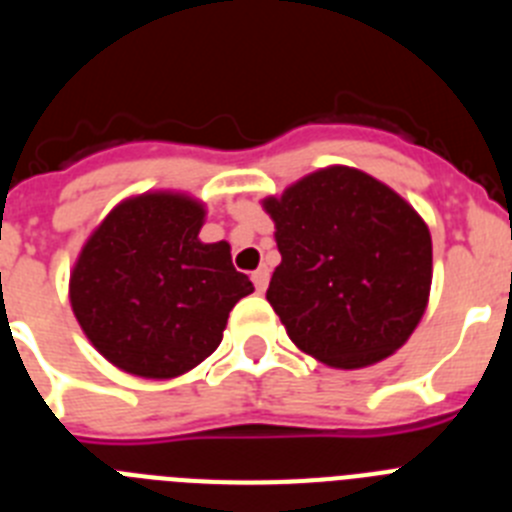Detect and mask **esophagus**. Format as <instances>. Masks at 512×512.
<instances>
[{
  "label": "esophagus",
  "mask_w": 512,
  "mask_h": 512,
  "mask_svg": "<svg viewBox=\"0 0 512 512\" xmlns=\"http://www.w3.org/2000/svg\"><path fill=\"white\" fill-rule=\"evenodd\" d=\"M251 279H253V287H256V292H264V289L269 287V269H266V266H261V269L253 271Z\"/></svg>",
  "instance_id": "34e87169"
}]
</instances>
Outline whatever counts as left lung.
Instances as JSON below:
<instances>
[{"mask_svg":"<svg viewBox=\"0 0 512 512\" xmlns=\"http://www.w3.org/2000/svg\"><path fill=\"white\" fill-rule=\"evenodd\" d=\"M282 264L266 300L305 354L361 369L395 354L423 318L433 246L423 217L395 189L328 166L266 197Z\"/></svg>","mask_w":512,"mask_h":512,"instance_id":"1","label":"left lung"}]
</instances>
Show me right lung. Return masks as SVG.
Here are the masks:
<instances>
[{
    "mask_svg": "<svg viewBox=\"0 0 512 512\" xmlns=\"http://www.w3.org/2000/svg\"><path fill=\"white\" fill-rule=\"evenodd\" d=\"M205 205L182 192L120 202L71 271V310L92 346L143 379L187 374L220 346L230 310L253 284L225 241L202 243Z\"/></svg>",
    "mask_w": 512,
    "mask_h": 512,
    "instance_id": "obj_1",
    "label": "right lung"
}]
</instances>
